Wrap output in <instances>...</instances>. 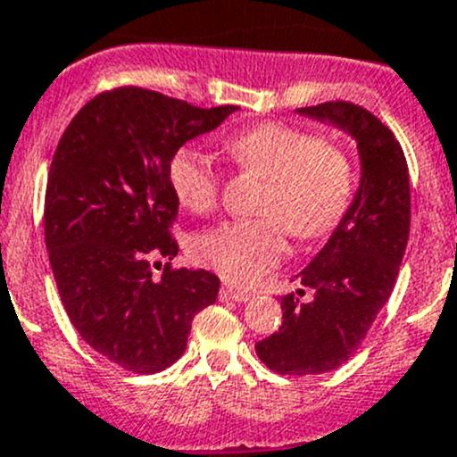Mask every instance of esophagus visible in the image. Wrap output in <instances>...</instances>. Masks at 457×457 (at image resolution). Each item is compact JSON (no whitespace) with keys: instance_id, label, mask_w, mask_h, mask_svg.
<instances>
[{"instance_id":"34e87169","label":"esophagus","mask_w":457,"mask_h":457,"mask_svg":"<svg viewBox=\"0 0 457 457\" xmlns=\"http://www.w3.org/2000/svg\"><path fill=\"white\" fill-rule=\"evenodd\" d=\"M220 298L223 301H237V303H245L252 298V292H245V289H237L232 285H223L220 287Z\"/></svg>"}]
</instances>
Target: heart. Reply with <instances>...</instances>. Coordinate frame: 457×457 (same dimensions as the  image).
Masks as SVG:
<instances>
[{"instance_id": "obj_1", "label": "heart", "mask_w": 457, "mask_h": 457, "mask_svg": "<svg viewBox=\"0 0 457 457\" xmlns=\"http://www.w3.org/2000/svg\"><path fill=\"white\" fill-rule=\"evenodd\" d=\"M223 145L234 163L265 181L256 212L267 216L199 234L195 256L229 283L252 285L283 261V228L298 241H314L343 220L356 179L340 147L285 123L245 128ZM168 183L192 212L210 210L219 196V174L199 147H179L170 156Z\"/></svg>"}]
</instances>
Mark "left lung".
I'll use <instances>...</instances> for the list:
<instances>
[{"instance_id":"1","label":"left lung","mask_w":457,"mask_h":457,"mask_svg":"<svg viewBox=\"0 0 457 457\" xmlns=\"http://www.w3.org/2000/svg\"><path fill=\"white\" fill-rule=\"evenodd\" d=\"M356 141L361 181L347 214L298 274L305 289L280 298L283 325L258 340L270 370L318 376L349 361L394 292L411 223L404 152L386 126L347 101L298 108ZM305 291L311 296L303 299Z\"/></svg>"}]
</instances>
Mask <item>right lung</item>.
<instances>
[{
  "label": "right lung",
  "mask_w": 457,
  "mask_h": 457,
  "mask_svg": "<svg viewBox=\"0 0 457 457\" xmlns=\"http://www.w3.org/2000/svg\"><path fill=\"white\" fill-rule=\"evenodd\" d=\"M237 110L117 87L87 101L59 141L46 186L50 267L81 338L123 370L177 362L192 318L216 301V274L168 262L154 278L152 261L179 254L168 232L179 212L170 156Z\"/></svg>",
  "instance_id": "obj_1"
}]
</instances>
